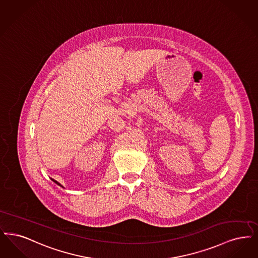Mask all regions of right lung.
<instances>
[{"mask_svg": "<svg viewBox=\"0 0 258 258\" xmlns=\"http://www.w3.org/2000/svg\"><path fill=\"white\" fill-rule=\"evenodd\" d=\"M53 180V181H54V182H55V183H56V184H57V185H59V186H61V185H60V184H59V183H58V182H57V181H56V180H54V179H52Z\"/></svg>", "mask_w": 258, "mask_h": 258, "instance_id": "1", "label": "right lung"}]
</instances>
